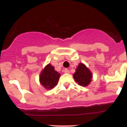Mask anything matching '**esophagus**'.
I'll use <instances>...</instances> for the list:
<instances>
[{
    "label": "esophagus",
    "mask_w": 127,
    "mask_h": 127,
    "mask_svg": "<svg viewBox=\"0 0 127 127\" xmlns=\"http://www.w3.org/2000/svg\"><path fill=\"white\" fill-rule=\"evenodd\" d=\"M64 72L65 73H70L68 68H65V69L64 70Z\"/></svg>",
    "instance_id": "obj_1"
}]
</instances>
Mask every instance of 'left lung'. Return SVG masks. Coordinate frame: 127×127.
<instances>
[{"label":"left lung","instance_id":"1","mask_svg":"<svg viewBox=\"0 0 127 127\" xmlns=\"http://www.w3.org/2000/svg\"><path fill=\"white\" fill-rule=\"evenodd\" d=\"M73 78L76 82L81 86H87L91 82L92 74L84 64L80 63L76 69Z\"/></svg>","mask_w":127,"mask_h":127}]
</instances>
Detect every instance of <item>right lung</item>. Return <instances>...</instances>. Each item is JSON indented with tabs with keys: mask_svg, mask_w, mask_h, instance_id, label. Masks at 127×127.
I'll list each match as a JSON object with an SVG mask.
<instances>
[{
	"mask_svg": "<svg viewBox=\"0 0 127 127\" xmlns=\"http://www.w3.org/2000/svg\"><path fill=\"white\" fill-rule=\"evenodd\" d=\"M60 74L54 70L51 64H48L42 70L40 75V82L45 88L52 89L57 85Z\"/></svg>",
	"mask_w": 127,
	"mask_h": 127,
	"instance_id": "add662e5",
	"label": "right lung"
}]
</instances>
